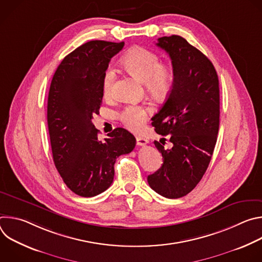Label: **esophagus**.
<instances>
[{"mask_svg": "<svg viewBox=\"0 0 262 262\" xmlns=\"http://www.w3.org/2000/svg\"><path fill=\"white\" fill-rule=\"evenodd\" d=\"M136 140H137V145H139V146H144L148 143V140L142 136H137Z\"/></svg>", "mask_w": 262, "mask_h": 262, "instance_id": "34e87169", "label": "esophagus"}]
</instances>
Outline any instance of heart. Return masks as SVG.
I'll return each instance as SVG.
<instances>
[{
	"label": "heart",
	"instance_id": "1",
	"mask_svg": "<svg viewBox=\"0 0 262 262\" xmlns=\"http://www.w3.org/2000/svg\"><path fill=\"white\" fill-rule=\"evenodd\" d=\"M160 57L157 53L145 49L136 48L129 51L123 58V64L129 71L144 80L149 91L157 95L165 94L174 79L173 68L169 64L160 63ZM115 80V69L108 66L102 79V91L105 97L113 93ZM147 108L139 104H128L120 112L121 121L132 129L139 128L145 121Z\"/></svg>",
	"mask_w": 262,
	"mask_h": 262
}]
</instances>
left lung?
Listing matches in <instances>:
<instances>
[{
    "label": "left lung",
    "instance_id": "left-lung-1",
    "mask_svg": "<svg viewBox=\"0 0 262 262\" xmlns=\"http://www.w3.org/2000/svg\"><path fill=\"white\" fill-rule=\"evenodd\" d=\"M157 46L170 56L174 71L172 88L151 118L162 144V167L148 175L149 186L169 199L188 195L203 177L216 143L220 125V89L210 60L178 35L164 36ZM171 143L166 149L165 138Z\"/></svg>",
    "mask_w": 262,
    "mask_h": 262
}]
</instances>
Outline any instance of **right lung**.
<instances>
[{
    "label": "right lung",
    "mask_w": 262,
    "mask_h": 262,
    "mask_svg": "<svg viewBox=\"0 0 262 262\" xmlns=\"http://www.w3.org/2000/svg\"><path fill=\"white\" fill-rule=\"evenodd\" d=\"M123 47V41L84 43L62 60L51 83L48 125L54 163L65 184L81 197L108 189L116 159L136 145V138L122 127L99 141L92 123L102 101L103 73Z\"/></svg>",
    "instance_id": "add662e5"
}]
</instances>
